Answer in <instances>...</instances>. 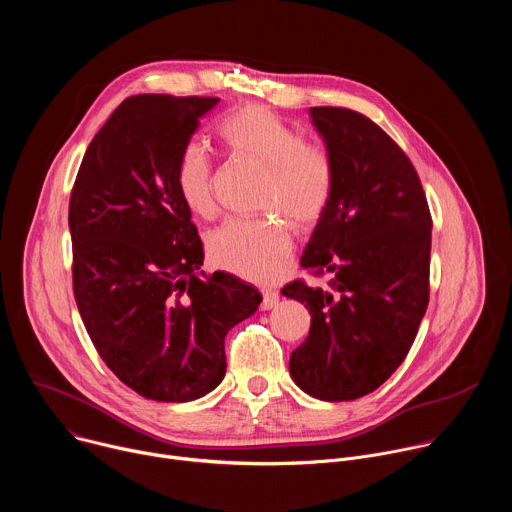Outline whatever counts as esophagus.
<instances>
[{"label": "esophagus", "mask_w": 512, "mask_h": 512, "mask_svg": "<svg viewBox=\"0 0 512 512\" xmlns=\"http://www.w3.org/2000/svg\"><path fill=\"white\" fill-rule=\"evenodd\" d=\"M279 304V294L275 289H263V302H261V310H271Z\"/></svg>", "instance_id": "34e87169"}]
</instances>
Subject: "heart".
<instances>
[{
	"instance_id": "1",
	"label": "heart",
	"mask_w": 512,
	"mask_h": 512,
	"mask_svg": "<svg viewBox=\"0 0 512 512\" xmlns=\"http://www.w3.org/2000/svg\"><path fill=\"white\" fill-rule=\"evenodd\" d=\"M216 133L231 156L263 168L259 208L273 214L225 223L208 237V257L216 267L243 279L269 283L283 273L294 247L282 222L308 231L330 208L336 188L334 158L324 143L304 139L296 127L263 105L237 109L221 121ZM174 182L190 212L216 216L214 164L198 143L182 148Z\"/></svg>"
}]
</instances>
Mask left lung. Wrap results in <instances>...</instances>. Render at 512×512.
<instances>
[{
    "mask_svg": "<svg viewBox=\"0 0 512 512\" xmlns=\"http://www.w3.org/2000/svg\"><path fill=\"white\" fill-rule=\"evenodd\" d=\"M336 164V188L302 267L281 294L306 304L312 322L291 352L296 385L322 401L379 389L405 360L429 302L431 212L399 145L367 115L312 107Z\"/></svg>",
    "mask_w": 512,
    "mask_h": 512,
    "instance_id": "1",
    "label": "left lung"
}]
</instances>
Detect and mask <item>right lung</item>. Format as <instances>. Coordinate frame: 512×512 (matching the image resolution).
<instances>
[{
    "label": "right lung",
    "instance_id": "1",
    "mask_svg": "<svg viewBox=\"0 0 512 512\" xmlns=\"http://www.w3.org/2000/svg\"><path fill=\"white\" fill-rule=\"evenodd\" d=\"M216 97H127L89 143L70 192L72 291L113 375L186 403L227 373L225 336L261 304L235 275H206L174 170Z\"/></svg>",
    "mask_w": 512,
    "mask_h": 512
}]
</instances>
